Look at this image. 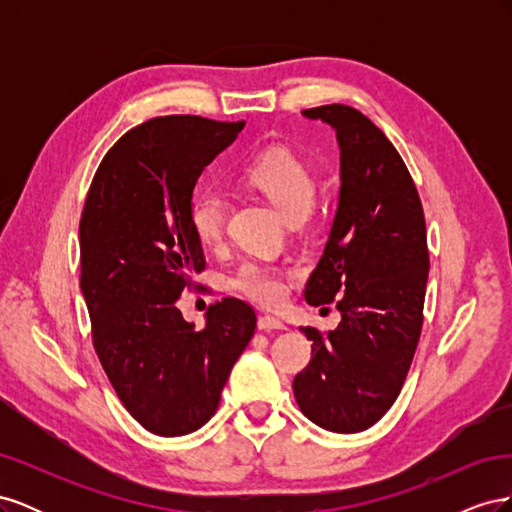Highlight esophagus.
Returning <instances> with one entry per match:
<instances>
[{
	"instance_id": "obj_1",
	"label": "esophagus",
	"mask_w": 512,
	"mask_h": 512,
	"mask_svg": "<svg viewBox=\"0 0 512 512\" xmlns=\"http://www.w3.org/2000/svg\"><path fill=\"white\" fill-rule=\"evenodd\" d=\"M258 329L260 331H282L286 329L284 322L275 316H260L258 318Z\"/></svg>"
}]
</instances>
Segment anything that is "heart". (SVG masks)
Listing matches in <instances>:
<instances>
[{
    "label": "heart",
    "mask_w": 512,
    "mask_h": 512,
    "mask_svg": "<svg viewBox=\"0 0 512 512\" xmlns=\"http://www.w3.org/2000/svg\"><path fill=\"white\" fill-rule=\"evenodd\" d=\"M241 181L250 185L280 211L288 224L303 222L314 207L316 179L309 166L290 149L273 147L258 153L241 168ZM228 215V196L218 185L192 194L188 220L194 237L205 247L222 243ZM228 290L262 305H277L288 290V273L262 260H245L228 275Z\"/></svg>",
    "instance_id": "b5f03b06"
}]
</instances>
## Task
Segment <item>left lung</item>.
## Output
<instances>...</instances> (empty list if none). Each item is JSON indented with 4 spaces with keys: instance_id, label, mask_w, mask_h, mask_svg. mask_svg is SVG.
Returning a JSON list of instances; mask_svg holds the SVG:
<instances>
[{
    "instance_id": "1",
    "label": "left lung",
    "mask_w": 512,
    "mask_h": 512,
    "mask_svg": "<svg viewBox=\"0 0 512 512\" xmlns=\"http://www.w3.org/2000/svg\"><path fill=\"white\" fill-rule=\"evenodd\" d=\"M339 145V198L305 301L337 297L342 322L312 339V361L292 382L301 412L335 433L378 423L404 386L423 327L429 275L421 198L397 149L346 104L307 108Z\"/></svg>"
}]
</instances>
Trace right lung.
<instances>
[{"mask_svg":"<svg viewBox=\"0 0 512 512\" xmlns=\"http://www.w3.org/2000/svg\"><path fill=\"white\" fill-rule=\"evenodd\" d=\"M243 126L196 115L149 119L108 149L85 200L81 290L94 348L121 404L164 438L209 421L256 329L241 299L215 301L200 331L177 309L205 269L188 220L196 181Z\"/></svg>","mask_w":512,"mask_h":512,"instance_id":"obj_1","label":"right lung"}]
</instances>
